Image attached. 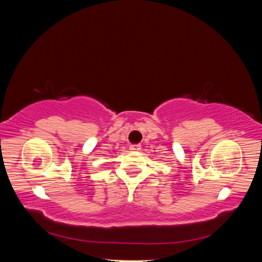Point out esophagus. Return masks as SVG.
Masks as SVG:
<instances>
[{
  "instance_id": "1",
  "label": "esophagus",
  "mask_w": 262,
  "mask_h": 262,
  "mask_svg": "<svg viewBox=\"0 0 262 262\" xmlns=\"http://www.w3.org/2000/svg\"><path fill=\"white\" fill-rule=\"evenodd\" d=\"M130 149L133 150V152H139L141 149V145L140 144H134V145H130Z\"/></svg>"
}]
</instances>
